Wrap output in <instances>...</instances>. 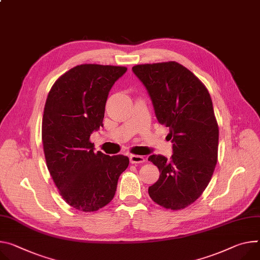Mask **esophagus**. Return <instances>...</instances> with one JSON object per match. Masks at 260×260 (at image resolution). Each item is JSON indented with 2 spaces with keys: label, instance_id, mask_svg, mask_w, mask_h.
Masks as SVG:
<instances>
[{
  "label": "esophagus",
  "instance_id": "obj_1",
  "mask_svg": "<svg viewBox=\"0 0 260 260\" xmlns=\"http://www.w3.org/2000/svg\"><path fill=\"white\" fill-rule=\"evenodd\" d=\"M129 161L132 164H142V162L145 161V157L142 156V155H135V154H133V155L129 156Z\"/></svg>",
  "mask_w": 260,
  "mask_h": 260
}]
</instances>
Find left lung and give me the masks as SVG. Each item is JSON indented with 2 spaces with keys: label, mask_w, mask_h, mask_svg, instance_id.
Returning <instances> with one entry per match:
<instances>
[{
  "label": "left lung",
  "mask_w": 260,
  "mask_h": 260,
  "mask_svg": "<svg viewBox=\"0 0 260 260\" xmlns=\"http://www.w3.org/2000/svg\"><path fill=\"white\" fill-rule=\"evenodd\" d=\"M133 72L148 90L157 120L169 127L173 142L170 159L148 157L159 171L149 196L164 208H185L202 195L218 161L219 126L209 92L175 61L139 64Z\"/></svg>",
  "instance_id": "8db88e82"
}]
</instances>
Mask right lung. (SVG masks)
Here are the masks:
<instances>
[{"label":"right lung","instance_id":"1","mask_svg":"<svg viewBox=\"0 0 260 260\" xmlns=\"http://www.w3.org/2000/svg\"><path fill=\"white\" fill-rule=\"evenodd\" d=\"M127 70L124 66L81 64L52 86L42 118L46 166L63 200L85 212L114 198L118 178L129 159L94 152L93 131L103 126L109 91Z\"/></svg>","mask_w":260,"mask_h":260}]
</instances>
